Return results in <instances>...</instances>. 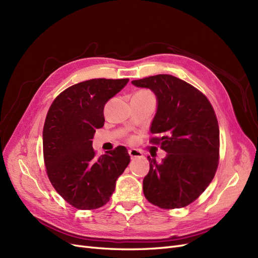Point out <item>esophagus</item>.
<instances>
[{"mask_svg": "<svg viewBox=\"0 0 258 258\" xmlns=\"http://www.w3.org/2000/svg\"><path fill=\"white\" fill-rule=\"evenodd\" d=\"M129 155H130L131 159L140 158V157H142V156H143V154L140 152V151H138V150H129Z\"/></svg>", "mask_w": 258, "mask_h": 258, "instance_id": "obj_1", "label": "esophagus"}]
</instances>
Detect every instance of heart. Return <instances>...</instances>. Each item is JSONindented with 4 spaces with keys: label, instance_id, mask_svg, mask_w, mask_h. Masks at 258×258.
I'll return each instance as SVG.
<instances>
[{
    "label": "heart",
    "instance_id": "obj_1",
    "mask_svg": "<svg viewBox=\"0 0 258 258\" xmlns=\"http://www.w3.org/2000/svg\"><path fill=\"white\" fill-rule=\"evenodd\" d=\"M138 92H150V91H147V90H141V91H138ZM129 141H134V138H130Z\"/></svg>",
    "mask_w": 258,
    "mask_h": 258
}]
</instances>
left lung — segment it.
<instances>
[{"instance_id": "obj_1", "label": "left lung", "mask_w": 258, "mask_h": 258, "mask_svg": "<svg viewBox=\"0 0 258 258\" xmlns=\"http://www.w3.org/2000/svg\"><path fill=\"white\" fill-rule=\"evenodd\" d=\"M151 89L158 106L150 142L168 154L148 157L143 192L152 205L172 210L190 205L212 182L220 159V129L212 104L197 88L175 76L158 74L132 81Z\"/></svg>"}]
</instances>
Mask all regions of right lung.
<instances>
[{
    "label": "right lung",
    "instance_id": "right-lung-1",
    "mask_svg": "<svg viewBox=\"0 0 258 258\" xmlns=\"http://www.w3.org/2000/svg\"><path fill=\"white\" fill-rule=\"evenodd\" d=\"M128 79H95L75 84L53 100L43 128L46 173L53 188L80 210L104 206L116 179L130 162L124 146L96 157L92 139L104 124L103 110Z\"/></svg>",
    "mask_w": 258,
    "mask_h": 258
}]
</instances>
